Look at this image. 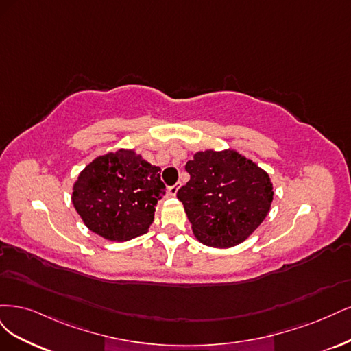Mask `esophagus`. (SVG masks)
<instances>
[{
  "label": "esophagus",
  "instance_id": "34e87169",
  "mask_svg": "<svg viewBox=\"0 0 351 351\" xmlns=\"http://www.w3.org/2000/svg\"><path fill=\"white\" fill-rule=\"evenodd\" d=\"M167 192H169V195H171V197H175V195H176V192H178V186H176V185H173V186H169Z\"/></svg>",
  "mask_w": 351,
  "mask_h": 351
}]
</instances>
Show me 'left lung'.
Returning <instances> with one entry per match:
<instances>
[{
	"mask_svg": "<svg viewBox=\"0 0 351 351\" xmlns=\"http://www.w3.org/2000/svg\"><path fill=\"white\" fill-rule=\"evenodd\" d=\"M191 179L178 191L197 239L213 247L242 243L273 202L265 171L234 150H206L185 166Z\"/></svg>",
	"mask_w": 351,
	"mask_h": 351,
	"instance_id": "obj_1",
	"label": "left lung"
}]
</instances>
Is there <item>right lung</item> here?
Listing matches in <instances>:
<instances>
[{"label":"right lung","instance_id":"1","mask_svg":"<svg viewBox=\"0 0 351 351\" xmlns=\"http://www.w3.org/2000/svg\"><path fill=\"white\" fill-rule=\"evenodd\" d=\"M159 172L134 150L99 156L74 182L73 206L92 232L108 241H130L147 233L154 220L166 191Z\"/></svg>","mask_w":351,"mask_h":351}]
</instances>
